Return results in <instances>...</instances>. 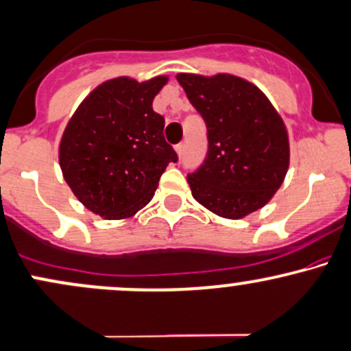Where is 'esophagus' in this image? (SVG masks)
<instances>
[{
    "label": "esophagus",
    "mask_w": 351,
    "mask_h": 351,
    "mask_svg": "<svg viewBox=\"0 0 351 351\" xmlns=\"http://www.w3.org/2000/svg\"><path fill=\"white\" fill-rule=\"evenodd\" d=\"M175 152H176V155H178V158H182L183 156V153H184V145H176L175 146Z\"/></svg>",
    "instance_id": "1"
}]
</instances>
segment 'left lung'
Wrapping results in <instances>:
<instances>
[{"label":"left lung","instance_id":"1","mask_svg":"<svg viewBox=\"0 0 351 351\" xmlns=\"http://www.w3.org/2000/svg\"><path fill=\"white\" fill-rule=\"evenodd\" d=\"M176 80L208 128L205 163L186 178L193 198L228 219L263 208L290 167L283 118L256 84L240 76L178 73Z\"/></svg>","mask_w":351,"mask_h":351}]
</instances>
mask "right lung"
I'll return each mask as SVG.
<instances>
[{"mask_svg": "<svg viewBox=\"0 0 351 351\" xmlns=\"http://www.w3.org/2000/svg\"><path fill=\"white\" fill-rule=\"evenodd\" d=\"M168 80H106L69 118L58 160L64 182L91 213L105 219L134 217L152 202L168 163L178 160L165 141L163 117L153 111Z\"/></svg>", "mask_w": 351, "mask_h": 351, "instance_id": "right-lung-1", "label": "right lung"}]
</instances>
